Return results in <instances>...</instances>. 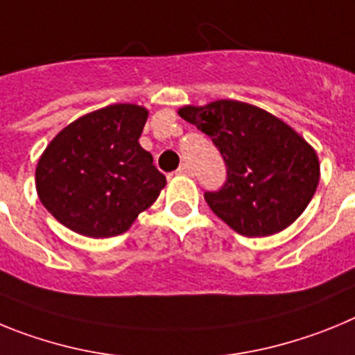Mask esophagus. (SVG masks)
<instances>
[{
	"instance_id": "34e87169",
	"label": "esophagus",
	"mask_w": 355,
	"mask_h": 355,
	"mask_svg": "<svg viewBox=\"0 0 355 355\" xmlns=\"http://www.w3.org/2000/svg\"><path fill=\"white\" fill-rule=\"evenodd\" d=\"M178 174H181V175H192L193 174V171H192V167H190V165H188V163H181L180 165V168H178Z\"/></svg>"
}]
</instances>
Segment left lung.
I'll use <instances>...</instances> for the list:
<instances>
[{"instance_id":"left-lung-1","label":"left lung","mask_w":355,"mask_h":355,"mask_svg":"<svg viewBox=\"0 0 355 355\" xmlns=\"http://www.w3.org/2000/svg\"><path fill=\"white\" fill-rule=\"evenodd\" d=\"M180 115L215 144L227 178L205 199L243 236H270L293 224L318 187L316 153L299 133L247 103L220 99L184 106Z\"/></svg>"}]
</instances>
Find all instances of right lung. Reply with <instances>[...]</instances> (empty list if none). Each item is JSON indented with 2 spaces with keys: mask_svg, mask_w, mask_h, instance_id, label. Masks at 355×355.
I'll use <instances>...</instances> for the list:
<instances>
[{
  "mask_svg": "<svg viewBox=\"0 0 355 355\" xmlns=\"http://www.w3.org/2000/svg\"><path fill=\"white\" fill-rule=\"evenodd\" d=\"M147 110L112 105L71 122L51 140L35 171L37 193L56 220L90 238L124 233L165 187L139 144Z\"/></svg>",
  "mask_w": 355,
  "mask_h": 355,
  "instance_id": "obj_1",
  "label": "right lung"
}]
</instances>
